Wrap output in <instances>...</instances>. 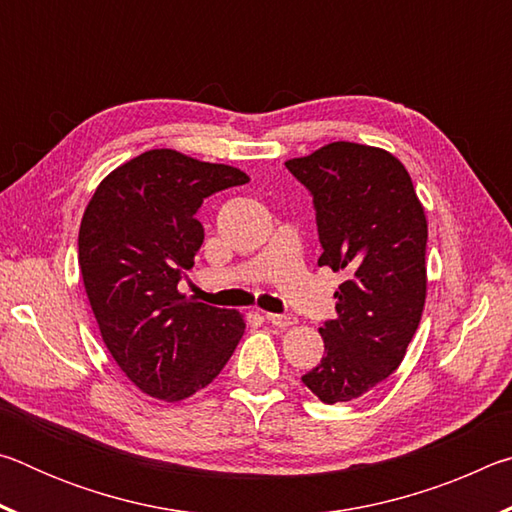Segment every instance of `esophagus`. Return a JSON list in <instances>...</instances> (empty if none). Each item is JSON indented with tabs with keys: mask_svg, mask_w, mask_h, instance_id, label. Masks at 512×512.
<instances>
[{
	"mask_svg": "<svg viewBox=\"0 0 512 512\" xmlns=\"http://www.w3.org/2000/svg\"><path fill=\"white\" fill-rule=\"evenodd\" d=\"M264 318L271 325H275V327H291V325H296V316H291V314H264Z\"/></svg>",
	"mask_w": 512,
	"mask_h": 512,
	"instance_id": "obj_1",
	"label": "esophagus"
}]
</instances>
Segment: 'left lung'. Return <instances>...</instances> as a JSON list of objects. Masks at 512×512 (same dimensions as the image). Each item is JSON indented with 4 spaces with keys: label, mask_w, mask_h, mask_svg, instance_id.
<instances>
[{
    "label": "left lung",
    "mask_w": 512,
    "mask_h": 512,
    "mask_svg": "<svg viewBox=\"0 0 512 512\" xmlns=\"http://www.w3.org/2000/svg\"><path fill=\"white\" fill-rule=\"evenodd\" d=\"M287 169L314 196L318 266L343 271L325 357L302 381L320 402H350L400 366L427 298V216L409 171L384 149L332 142Z\"/></svg>",
    "instance_id": "8db88e82"
}]
</instances>
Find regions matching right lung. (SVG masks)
<instances>
[{"mask_svg": "<svg viewBox=\"0 0 512 512\" xmlns=\"http://www.w3.org/2000/svg\"><path fill=\"white\" fill-rule=\"evenodd\" d=\"M244 171L153 149L101 180L79 230V266L103 343L142 393L178 402L219 375L244 316L178 291L205 232L207 196L246 185Z\"/></svg>", "mask_w": 512, "mask_h": 512, "instance_id": "obj_1", "label": "right lung"}]
</instances>
